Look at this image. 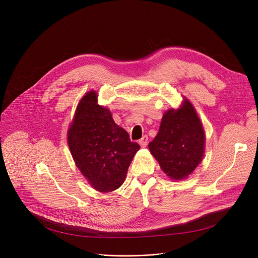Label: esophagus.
Segmentation results:
<instances>
[{
	"instance_id": "34e87169",
	"label": "esophagus",
	"mask_w": 258,
	"mask_h": 258,
	"mask_svg": "<svg viewBox=\"0 0 258 258\" xmlns=\"http://www.w3.org/2000/svg\"><path fill=\"white\" fill-rule=\"evenodd\" d=\"M148 142H149V138L147 135H144L143 138L140 140V142H139V144L141 145V147H143V148H145V147H147V145H148Z\"/></svg>"
}]
</instances>
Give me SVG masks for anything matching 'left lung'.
<instances>
[{"label":"left lung","instance_id":"8db88e82","mask_svg":"<svg viewBox=\"0 0 258 258\" xmlns=\"http://www.w3.org/2000/svg\"><path fill=\"white\" fill-rule=\"evenodd\" d=\"M204 144L202 123L185 99L180 109L164 113L159 131L149 144V149L162 171L177 180L186 178L201 162Z\"/></svg>","mask_w":258,"mask_h":258}]
</instances>
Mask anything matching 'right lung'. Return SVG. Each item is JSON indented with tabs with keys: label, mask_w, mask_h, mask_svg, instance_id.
Listing matches in <instances>:
<instances>
[{
	"label": "right lung",
	"mask_w": 258,
	"mask_h": 258,
	"mask_svg": "<svg viewBox=\"0 0 258 258\" xmlns=\"http://www.w3.org/2000/svg\"><path fill=\"white\" fill-rule=\"evenodd\" d=\"M73 158L83 176L99 191H112L123 184L140 145L118 127L110 111L98 105L97 94L87 93L76 110L68 133Z\"/></svg>",
	"instance_id": "obj_1"
}]
</instances>
